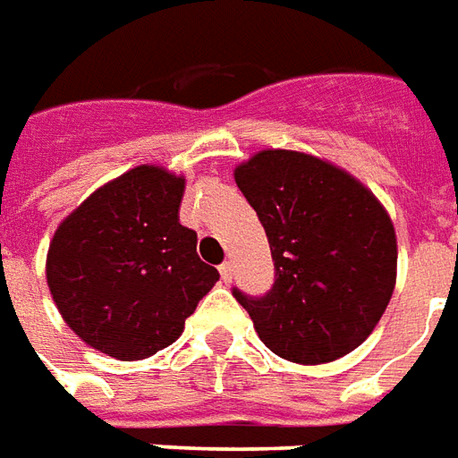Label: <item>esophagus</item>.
I'll use <instances>...</instances> for the list:
<instances>
[{
    "mask_svg": "<svg viewBox=\"0 0 458 458\" xmlns=\"http://www.w3.org/2000/svg\"><path fill=\"white\" fill-rule=\"evenodd\" d=\"M220 277H223V282H230V279H233V265H230V262H223V265H220Z\"/></svg>",
    "mask_w": 458,
    "mask_h": 458,
    "instance_id": "1",
    "label": "esophagus"
}]
</instances>
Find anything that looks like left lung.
Returning a JSON list of instances; mask_svg holds the SVG:
<instances>
[{"label": "left lung", "instance_id": "8db88e82", "mask_svg": "<svg viewBox=\"0 0 458 458\" xmlns=\"http://www.w3.org/2000/svg\"><path fill=\"white\" fill-rule=\"evenodd\" d=\"M275 259L265 297L233 289L262 344L301 365L344 358L373 334L393 297V220L363 183L328 161L265 149L235 169Z\"/></svg>", "mask_w": 458, "mask_h": 458}]
</instances>
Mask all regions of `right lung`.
Listing matches in <instances>:
<instances>
[{
    "label": "right lung",
    "instance_id": "obj_1",
    "mask_svg": "<svg viewBox=\"0 0 458 458\" xmlns=\"http://www.w3.org/2000/svg\"><path fill=\"white\" fill-rule=\"evenodd\" d=\"M186 179L151 164L90 193L58 225L46 279L75 336L117 360L171 345L218 282L179 223Z\"/></svg>",
    "mask_w": 458,
    "mask_h": 458
}]
</instances>
